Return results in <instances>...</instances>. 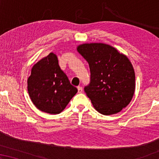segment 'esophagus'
Masks as SVG:
<instances>
[{"mask_svg":"<svg viewBox=\"0 0 159 159\" xmlns=\"http://www.w3.org/2000/svg\"><path fill=\"white\" fill-rule=\"evenodd\" d=\"M77 90H78V93H82V90H83V89H82V87L79 86V87H77Z\"/></svg>","mask_w":159,"mask_h":159,"instance_id":"34e87169","label":"esophagus"}]
</instances>
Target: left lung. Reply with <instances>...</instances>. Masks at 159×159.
<instances>
[{
    "label": "left lung",
    "mask_w": 159,
    "mask_h": 159,
    "mask_svg": "<svg viewBox=\"0 0 159 159\" xmlns=\"http://www.w3.org/2000/svg\"><path fill=\"white\" fill-rule=\"evenodd\" d=\"M77 50L90 66V82L84 92L93 107L103 115L120 112L135 90V75L129 58L105 43H84Z\"/></svg>",
    "instance_id": "left-lung-1"
}]
</instances>
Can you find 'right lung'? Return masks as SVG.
<instances>
[{
  "mask_svg": "<svg viewBox=\"0 0 159 159\" xmlns=\"http://www.w3.org/2000/svg\"><path fill=\"white\" fill-rule=\"evenodd\" d=\"M27 89L32 103L41 111L60 114L77 93L58 65L53 53L32 66L27 80Z\"/></svg>",
  "mask_w": 159,
  "mask_h": 159,
  "instance_id": "obj_1",
  "label": "right lung"
}]
</instances>
